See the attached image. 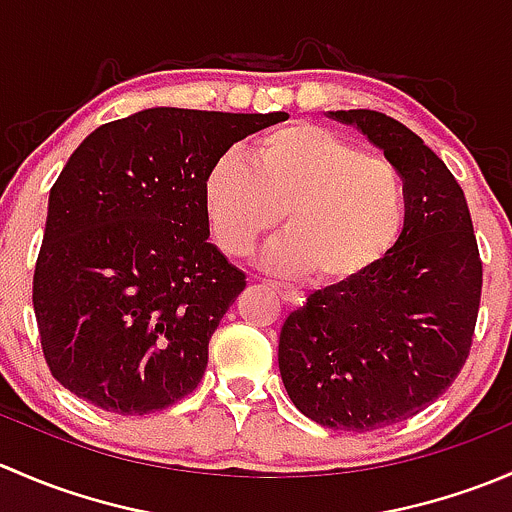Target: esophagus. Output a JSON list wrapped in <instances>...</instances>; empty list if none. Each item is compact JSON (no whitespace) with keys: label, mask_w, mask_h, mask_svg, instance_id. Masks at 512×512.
Here are the masks:
<instances>
[{"label":"esophagus","mask_w":512,"mask_h":512,"mask_svg":"<svg viewBox=\"0 0 512 512\" xmlns=\"http://www.w3.org/2000/svg\"><path fill=\"white\" fill-rule=\"evenodd\" d=\"M267 287H270L272 292H275L277 297L282 299V302H287V304H302L304 302V297L297 292V289L285 287V285H277V282H270V285H267Z\"/></svg>","instance_id":"esophagus-1"}]
</instances>
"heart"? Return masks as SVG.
I'll return each instance as SVG.
<instances>
[{"mask_svg": "<svg viewBox=\"0 0 512 512\" xmlns=\"http://www.w3.org/2000/svg\"><path fill=\"white\" fill-rule=\"evenodd\" d=\"M203 210L227 257L252 255L285 213L289 235L265 267L339 289L369 275L396 245L406 215L399 168L312 123L272 128L252 141L250 163L220 156L203 180Z\"/></svg>", "mask_w": 512, "mask_h": 512, "instance_id": "heart-1", "label": "heart"}]
</instances>
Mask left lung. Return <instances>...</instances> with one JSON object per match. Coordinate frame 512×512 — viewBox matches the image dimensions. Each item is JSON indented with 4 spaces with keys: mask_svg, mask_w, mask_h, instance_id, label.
I'll use <instances>...</instances> for the list:
<instances>
[{
    "mask_svg": "<svg viewBox=\"0 0 512 512\" xmlns=\"http://www.w3.org/2000/svg\"><path fill=\"white\" fill-rule=\"evenodd\" d=\"M329 118L399 168L404 230L369 275L317 289L289 314L277 359L304 416L361 433L416 416L453 384L476 332L483 262L461 185L414 131L366 108Z\"/></svg>",
    "mask_w": 512,
    "mask_h": 512,
    "instance_id": "8db88e82",
    "label": "left lung"
}]
</instances>
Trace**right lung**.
Segmentation results:
<instances>
[{
    "label": "right lung",
    "mask_w": 512,
    "mask_h": 512,
    "mask_svg": "<svg viewBox=\"0 0 512 512\" xmlns=\"http://www.w3.org/2000/svg\"><path fill=\"white\" fill-rule=\"evenodd\" d=\"M287 113L146 108L98 126L49 193L34 314L51 376L103 411L143 416L200 384L245 289L203 210L210 165Z\"/></svg>",
    "instance_id": "right-lung-1"
}]
</instances>
